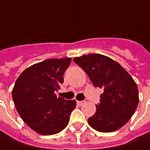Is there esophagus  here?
Returning <instances> with one entry per match:
<instances>
[{
	"label": "esophagus",
	"mask_w": 150,
	"mask_h": 150,
	"mask_svg": "<svg viewBox=\"0 0 150 150\" xmlns=\"http://www.w3.org/2000/svg\"><path fill=\"white\" fill-rule=\"evenodd\" d=\"M77 104H78V105H79V106H81V105H83V104H85V101H84V100H77Z\"/></svg>",
	"instance_id": "1"
}]
</instances>
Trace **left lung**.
Wrapping results in <instances>:
<instances>
[{"mask_svg": "<svg viewBox=\"0 0 150 150\" xmlns=\"http://www.w3.org/2000/svg\"><path fill=\"white\" fill-rule=\"evenodd\" d=\"M96 88H103L96 113L88 119L93 129L111 132L121 128L133 115L139 102L138 88L132 77L110 57L92 53L75 57Z\"/></svg>", "mask_w": 150, "mask_h": 150, "instance_id": "1", "label": "left lung"}]
</instances>
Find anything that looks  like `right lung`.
Segmentation results:
<instances>
[{"label": "right lung", "mask_w": 150, "mask_h": 150, "mask_svg": "<svg viewBox=\"0 0 150 150\" xmlns=\"http://www.w3.org/2000/svg\"><path fill=\"white\" fill-rule=\"evenodd\" d=\"M71 57L47 59L24 70L12 90L13 103L23 122L44 136L60 132L67 126L75 100L57 97Z\"/></svg>", "instance_id": "1"}]
</instances>
